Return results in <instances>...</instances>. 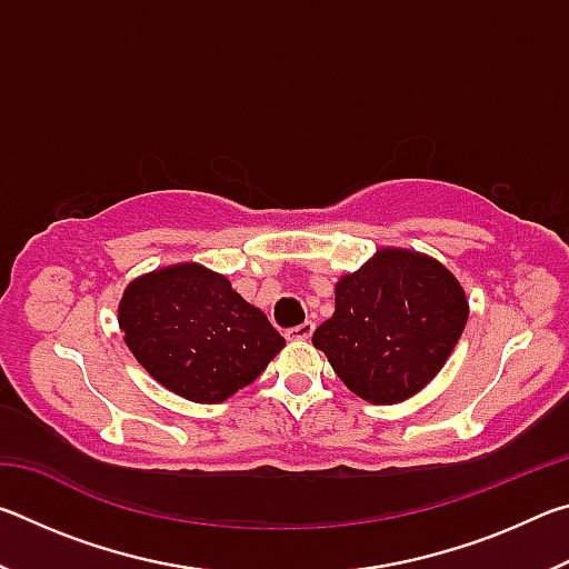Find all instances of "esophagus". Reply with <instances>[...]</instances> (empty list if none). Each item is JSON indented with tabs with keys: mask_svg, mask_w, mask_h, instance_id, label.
<instances>
[{
	"mask_svg": "<svg viewBox=\"0 0 569 569\" xmlns=\"http://www.w3.org/2000/svg\"><path fill=\"white\" fill-rule=\"evenodd\" d=\"M311 333H313V323L306 321L301 326H293V329H288L286 339L288 341H306V339H311Z\"/></svg>",
	"mask_w": 569,
	"mask_h": 569,
	"instance_id": "34e87169",
	"label": "esophagus"
}]
</instances>
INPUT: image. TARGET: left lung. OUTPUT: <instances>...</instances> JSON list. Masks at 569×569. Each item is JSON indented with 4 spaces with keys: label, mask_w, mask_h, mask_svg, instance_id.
<instances>
[{
    "label": "left lung",
    "mask_w": 569,
    "mask_h": 569,
    "mask_svg": "<svg viewBox=\"0 0 569 569\" xmlns=\"http://www.w3.org/2000/svg\"><path fill=\"white\" fill-rule=\"evenodd\" d=\"M469 319L465 288L417 250L381 248L336 283V311L313 331L339 379L371 403H399L437 377Z\"/></svg>",
    "instance_id": "obj_1"
}]
</instances>
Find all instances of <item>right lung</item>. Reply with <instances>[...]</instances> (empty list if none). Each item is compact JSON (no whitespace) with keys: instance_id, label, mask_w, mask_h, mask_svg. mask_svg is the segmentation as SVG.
Returning a JSON list of instances; mask_svg holds the SVG:
<instances>
[{"instance_id":"1","label":"right lung","mask_w":569,"mask_h":569,"mask_svg":"<svg viewBox=\"0 0 569 569\" xmlns=\"http://www.w3.org/2000/svg\"><path fill=\"white\" fill-rule=\"evenodd\" d=\"M118 321L142 369L196 403L233 397L286 346L261 308L236 293L226 276L198 263L134 278Z\"/></svg>"}]
</instances>
